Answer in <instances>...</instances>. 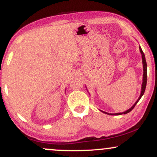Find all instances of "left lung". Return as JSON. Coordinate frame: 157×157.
Returning <instances> with one entry per match:
<instances>
[{"mask_svg": "<svg viewBox=\"0 0 157 157\" xmlns=\"http://www.w3.org/2000/svg\"><path fill=\"white\" fill-rule=\"evenodd\" d=\"M140 53H141L142 55V65H143V79H142V88H141V93H140V97L138 98V100H136V102L129 109H128L127 111H124V112H121V113H107L105 112V111H101L102 112L105 113H107V114H109V115H121V114H126V113H129L131 111H132V109H134L135 107V105H136V103L139 102V100H140V98L142 97V95L144 94V93H145V88H146V84H147V63H146V60H145V55H144L143 52H142L141 47L140 46Z\"/></svg>", "mask_w": 157, "mask_h": 157, "instance_id": "left-lung-1", "label": "left lung"}]
</instances>
